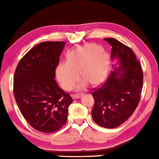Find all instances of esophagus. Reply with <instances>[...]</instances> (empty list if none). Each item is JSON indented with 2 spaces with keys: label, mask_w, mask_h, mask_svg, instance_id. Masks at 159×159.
<instances>
[{
  "label": "esophagus",
  "mask_w": 159,
  "mask_h": 159,
  "mask_svg": "<svg viewBox=\"0 0 159 159\" xmlns=\"http://www.w3.org/2000/svg\"><path fill=\"white\" fill-rule=\"evenodd\" d=\"M83 96V93H76V94H72V97L73 99H76V98H80L81 96Z\"/></svg>",
  "instance_id": "34e87169"
}]
</instances>
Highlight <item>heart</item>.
I'll list each match as a JSON object with an SVG mask.
<instances>
[{
	"mask_svg": "<svg viewBox=\"0 0 159 159\" xmlns=\"http://www.w3.org/2000/svg\"><path fill=\"white\" fill-rule=\"evenodd\" d=\"M109 66V57L100 45L95 43L83 45L71 52L66 62L59 63L56 69V76L61 87L66 90L73 87L79 79L91 85H98L106 78ZM82 83L78 86L82 88Z\"/></svg>",
	"mask_w": 159,
	"mask_h": 159,
	"instance_id": "heart-1",
	"label": "heart"
}]
</instances>
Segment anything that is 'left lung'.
<instances>
[{
	"label": "left lung",
	"mask_w": 159,
	"mask_h": 159,
	"mask_svg": "<svg viewBox=\"0 0 159 159\" xmlns=\"http://www.w3.org/2000/svg\"><path fill=\"white\" fill-rule=\"evenodd\" d=\"M112 46L111 57L120 66L112 71L99 87L93 88L92 116L100 126L114 129L125 123L135 111L143 88V74L133 51L114 38H105Z\"/></svg>",
	"instance_id": "8db88e82"
}]
</instances>
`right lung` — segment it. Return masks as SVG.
I'll return each instance as SVG.
<instances>
[{"mask_svg":"<svg viewBox=\"0 0 159 159\" xmlns=\"http://www.w3.org/2000/svg\"><path fill=\"white\" fill-rule=\"evenodd\" d=\"M64 45L62 41L36 45L21 58L14 74L13 93L19 110L30 126L43 133L61 129L72 102L54 80Z\"/></svg>","mask_w":159,"mask_h":159,"instance_id":"add662e5","label":"right lung"}]
</instances>
